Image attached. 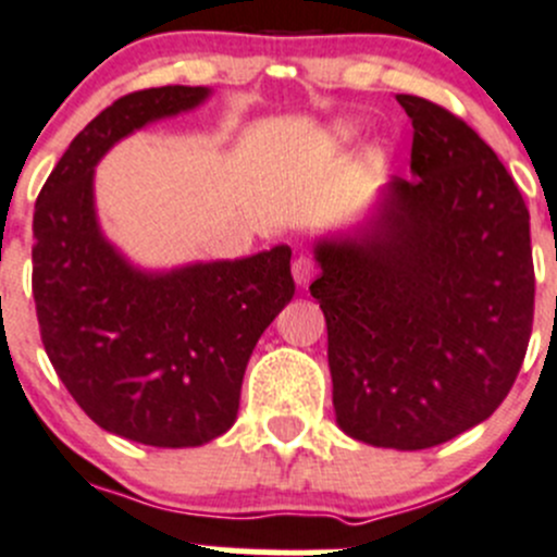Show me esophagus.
<instances>
[{
  "mask_svg": "<svg viewBox=\"0 0 557 557\" xmlns=\"http://www.w3.org/2000/svg\"><path fill=\"white\" fill-rule=\"evenodd\" d=\"M313 273H317V265H313L311 257H295V262H292V276H295L297 286H306L313 278Z\"/></svg>",
  "mask_w": 557,
  "mask_h": 557,
  "instance_id": "1",
  "label": "esophagus"
}]
</instances>
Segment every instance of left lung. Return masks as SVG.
<instances>
[{
  "label": "left lung",
  "mask_w": 557,
  "mask_h": 557,
  "mask_svg": "<svg viewBox=\"0 0 557 557\" xmlns=\"http://www.w3.org/2000/svg\"><path fill=\"white\" fill-rule=\"evenodd\" d=\"M411 181H393L360 238L322 240L308 286L327 322L335 420L373 447L428 449L509 395L533 327L531 216L493 148L431 99Z\"/></svg>",
  "instance_id": "obj_1"
}]
</instances>
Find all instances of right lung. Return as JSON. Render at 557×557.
Segmentation results:
<instances>
[{
  "instance_id": "obj_1",
  "label": "right lung",
  "mask_w": 557,
  "mask_h": 557,
  "mask_svg": "<svg viewBox=\"0 0 557 557\" xmlns=\"http://www.w3.org/2000/svg\"><path fill=\"white\" fill-rule=\"evenodd\" d=\"M202 86L124 94L75 135L35 202L32 295L53 371L104 428L148 447H200L233 428L257 341L295 295L289 246L140 273L102 238L94 164Z\"/></svg>"
}]
</instances>
